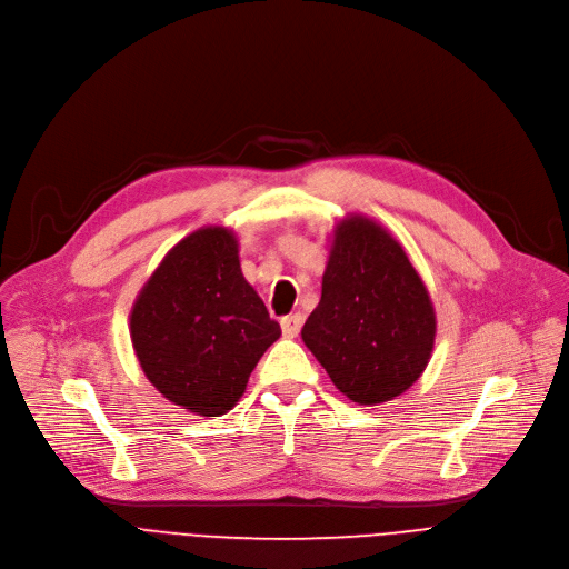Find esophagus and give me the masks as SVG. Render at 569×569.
Here are the masks:
<instances>
[{
  "label": "esophagus",
  "instance_id": "esophagus-1",
  "mask_svg": "<svg viewBox=\"0 0 569 569\" xmlns=\"http://www.w3.org/2000/svg\"><path fill=\"white\" fill-rule=\"evenodd\" d=\"M301 325H303V316L301 313H292V316L281 318V331L288 338H295L301 331Z\"/></svg>",
  "mask_w": 569,
  "mask_h": 569
}]
</instances>
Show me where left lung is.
I'll use <instances>...</instances> for the list:
<instances>
[{
  "instance_id": "left-lung-1",
  "label": "left lung",
  "mask_w": 569,
  "mask_h": 569,
  "mask_svg": "<svg viewBox=\"0 0 569 569\" xmlns=\"http://www.w3.org/2000/svg\"><path fill=\"white\" fill-rule=\"evenodd\" d=\"M301 338L356 403L390 401L418 381L436 316L422 279L386 229L366 218L336 227L322 299Z\"/></svg>"
}]
</instances>
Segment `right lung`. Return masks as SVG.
Here are the masks:
<instances>
[{
  "instance_id": "1",
  "label": "right lung",
  "mask_w": 569,
  "mask_h": 569,
  "mask_svg": "<svg viewBox=\"0 0 569 569\" xmlns=\"http://www.w3.org/2000/svg\"><path fill=\"white\" fill-rule=\"evenodd\" d=\"M279 336L240 272L238 240L222 227L199 229L172 247L131 311V340L147 379L206 418L236 406Z\"/></svg>"
}]
</instances>
